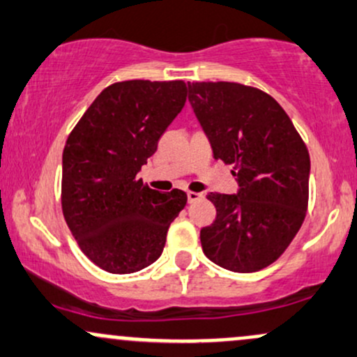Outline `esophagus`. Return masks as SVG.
I'll return each instance as SVG.
<instances>
[{"label":"esophagus","mask_w":357,"mask_h":357,"mask_svg":"<svg viewBox=\"0 0 357 357\" xmlns=\"http://www.w3.org/2000/svg\"><path fill=\"white\" fill-rule=\"evenodd\" d=\"M203 198L202 192H195V191H188V202L190 203H195V202H199V199Z\"/></svg>","instance_id":"esophagus-1"}]
</instances>
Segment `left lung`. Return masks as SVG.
<instances>
[{"label":"left lung","mask_w":357,"mask_h":357,"mask_svg":"<svg viewBox=\"0 0 357 357\" xmlns=\"http://www.w3.org/2000/svg\"><path fill=\"white\" fill-rule=\"evenodd\" d=\"M188 99L215 159L233 165L236 195L210 192L216 218L199 233L204 255L231 272L268 267L304 223L310 158L280 104L236 82H188Z\"/></svg>","instance_id":"obj_1"}]
</instances>
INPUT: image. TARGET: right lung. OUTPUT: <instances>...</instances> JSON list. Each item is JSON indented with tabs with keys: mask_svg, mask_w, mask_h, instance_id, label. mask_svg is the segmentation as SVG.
<instances>
[{
	"mask_svg": "<svg viewBox=\"0 0 357 357\" xmlns=\"http://www.w3.org/2000/svg\"><path fill=\"white\" fill-rule=\"evenodd\" d=\"M183 80L109 85L68 134L61 211L82 252L109 273H132L161 257L181 190L159 192L137 178L186 102Z\"/></svg>",
	"mask_w": 357,
	"mask_h": 357,
	"instance_id": "1",
	"label": "right lung"
}]
</instances>
